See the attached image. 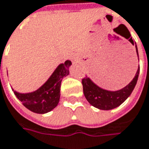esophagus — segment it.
<instances>
[{"label": "esophagus", "mask_w": 149, "mask_h": 149, "mask_svg": "<svg viewBox=\"0 0 149 149\" xmlns=\"http://www.w3.org/2000/svg\"><path fill=\"white\" fill-rule=\"evenodd\" d=\"M72 62H73L74 64H76V63H77V60H76L75 58H72Z\"/></svg>", "instance_id": "1"}]
</instances>
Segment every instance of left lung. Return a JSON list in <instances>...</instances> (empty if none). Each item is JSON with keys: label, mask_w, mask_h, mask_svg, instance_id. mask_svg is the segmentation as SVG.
I'll list each match as a JSON object with an SVG mask.
<instances>
[{"label": "left lung", "mask_w": 149, "mask_h": 149, "mask_svg": "<svg viewBox=\"0 0 149 149\" xmlns=\"http://www.w3.org/2000/svg\"><path fill=\"white\" fill-rule=\"evenodd\" d=\"M127 36H128L127 38H129L130 42L134 45L129 31ZM135 48H136L137 55L139 57V52L136 45H135ZM139 74V66L132 81L124 88L116 91H109L107 89H102L97 84H95L89 77L86 76L82 79L84 95L91 105L99 109L110 110L113 109H115L120 104H122L129 98V95H131L137 84Z\"/></svg>", "instance_id": "1"}]
</instances>
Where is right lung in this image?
Here are the masks:
<instances>
[{"label": "right lung", "instance_id": "1", "mask_svg": "<svg viewBox=\"0 0 149 149\" xmlns=\"http://www.w3.org/2000/svg\"><path fill=\"white\" fill-rule=\"evenodd\" d=\"M71 65L70 60H66L64 64H60L48 80L34 92L21 94L12 89L15 95L23 105L34 113H46L51 111L59 104L61 81L63 78L70 74L69 69Z\"/></svg>", "mask_w": 149, "mask_h": 149}]
</instances>
